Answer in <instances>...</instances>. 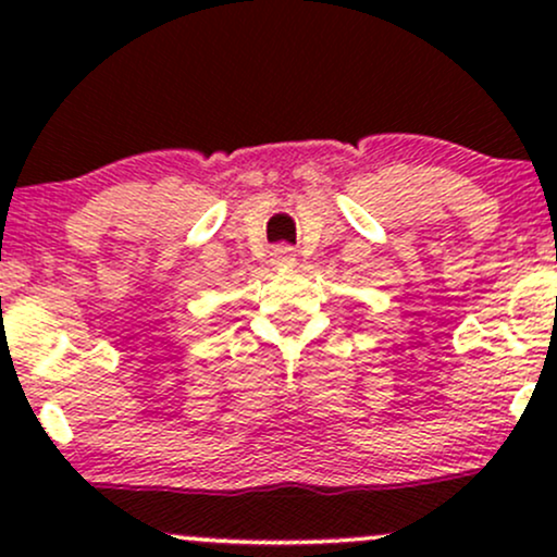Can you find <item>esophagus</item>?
<instances>
[{
  "mask_svg": "<svg viewBox=\"0 0 557 557\" xmlns=\"http://www.w3.org/2000/svg\"><path fill=\"white\" fill-rule=\"evenodd\" d=\"M272 261L277 267H287V264H293V261H296V248H290V246H277L272 251Z\"/></svg>",
  "mask_w": 557,
  "mask_h": 557,
  "instance_id": "obj_1",
  "label": "esophagus"
}]
</instances>
